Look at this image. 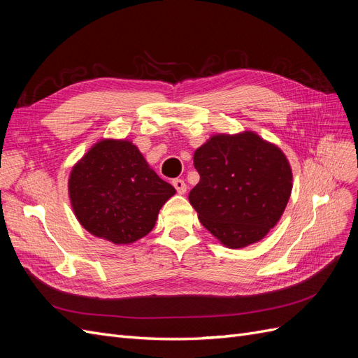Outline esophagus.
I'll return each instance as SVG.
<instances>
[{
    "label": "esophagus",
    "mask_w": 358,
    "mask_h": 358,
    "mask_svg": "<svg viewBox=\"0 0 358 358\" xmlns=\"http://www.w3.org/2000/svg\"><path fill=\"white\" fill-rule=\"evenodd\" d=\"M173 187L176 188V191L179 194H185L187 192V183H185V180L175 179V180H173Z\"/></svg>",
    "instance_id": "obj_1"
}]
</instances>
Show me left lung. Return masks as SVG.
I'll return each instance as SVG.
<instances>
[{
    "label": "left lung",
    "instance_id": "obj_1",
    "mask_svg": "<svg viewBox=\"0 0 358 358\" xmlns=\"http://www.w3.org/2000/svg\"><path fill=\"white\" fill-rule=\"evenodd\" d=\"M189 192L199 220L224 246L257 243L278 224L292 189L285 154L254 131L213 134L194 152Z\"/></svg>",
    "mask_w": 358,
    "mask_h": 358
}]
</instances>
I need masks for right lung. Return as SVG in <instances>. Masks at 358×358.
<instances>
[{"mask_svg":"<svg viewBox=\"0 0 358 358\" xmlns=\"http://www.w3.org/2000/svg\"><path fill=\"white\" fill-rule=\"evenodd\" d=\"M176 194L127 138H101L73 166L69 197L86 231L131 245L152 231L159 209Z\"/></svg>","mask_w":358,"mask_h":358,"instance_id":"add662e5","label":"right lung"}]
</instances>
